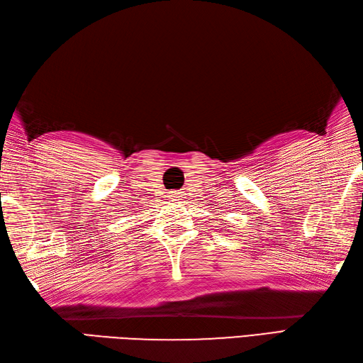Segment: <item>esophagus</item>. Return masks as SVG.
I'll return each mask as SVG.
<instances>
[{"instance_id":"obj_1","label":"esophagus","mask_w":363,"mask_h":363,"mask_svg":"<svg viewBox=\"0 0 363 363\" xmlns=\"http://www.w3.org/2000/svg\"><path fill=\"white\" fill-rule=\"evenodd\" d=\"M171 196V200L173 201H179V200H182V194L181 192H173L169 195Z\"/></svg>"}]
</instances>
